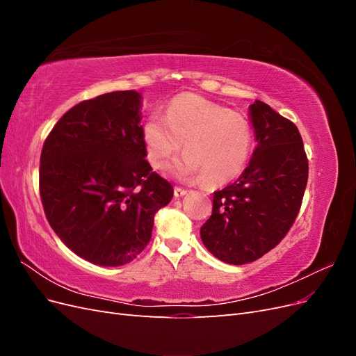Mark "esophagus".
Wrapping results in <instances>:
<instances>
[{"label": "esophagus", "mask_w": 356, "mask_h": 356, "mask_svg": "<svg viewBox=\"0 0 356 356\" xmlns=\"http://www.w3.org/2000/svg\"><path fill=\"white\" fill-rule=\"evenodd\" d=\"M186 195H187V190L181 188V187H175L174 188V196L175 197H182V196H186Z\"/></svg>", "instance_id": "obj_1"}]
</instances>
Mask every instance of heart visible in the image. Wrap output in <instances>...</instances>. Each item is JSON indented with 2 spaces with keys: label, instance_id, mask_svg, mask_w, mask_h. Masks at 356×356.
I'll use <instances>...</instances> for the list:
<instances>
[{
  "label": "heart",
  "instance_id": "heart-1",
  "mask_svg": "<svg viewBox=\"0 0 356 356\" xmlns=\"http://www.w3.org/2000/svg\"><path fill=\"white\" fill-rule=\"evenodd\" d=\"M143 138L154 169H163L184 144L186 156L170 174L179 179L203 178L208 186L238 178L252 148V129L243 115L193 93L177 96L166 115H149Z\"/></svg>",
  "mask_w": 356,
  "mask_h": 356
}]
</instances>
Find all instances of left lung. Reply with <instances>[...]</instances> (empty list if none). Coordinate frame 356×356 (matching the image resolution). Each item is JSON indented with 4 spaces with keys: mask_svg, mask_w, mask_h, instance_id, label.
I'll return each instance as SVG.
<instances>
[{
    "mask_svg": "<svg viewBox=\"0 0 356 356\" xmlns=\"http://www.w3.org/2000/svg\"><path fill=\"white\" fill-rule=\"evenodd\" d=\"M257 145L233 184L213 193L209 220L200 227L218 260L252 263L281 242L293 225L307 184L309 165L297 126L261 101L250 106Z\"/></svg>",
    "mask_w": 356,
    "mask_h": 356,
    "instance_id": "left-lung-1",
    "label": "left lung"
}]
</instances>
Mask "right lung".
Wrapping results in <instances>:
<instances>
[{
	"instance_id": "right-lung-1",
	"label": "right lung",
	"mask_w": 356,
	"mask_h": 356,
	"mask_svg": "<svg viewBox=\"0 0 356 356\" xmlns=\"http://www.w3.org/2000/svg\"><path fill=\"white\" fill-rule=\"evenodd\" d=\"M143 96L111 92L60 117L40 159V195L51 229L93 264L123 266L152 239L174 188L149 166Z\"/></svg>"
}]
</instances>
